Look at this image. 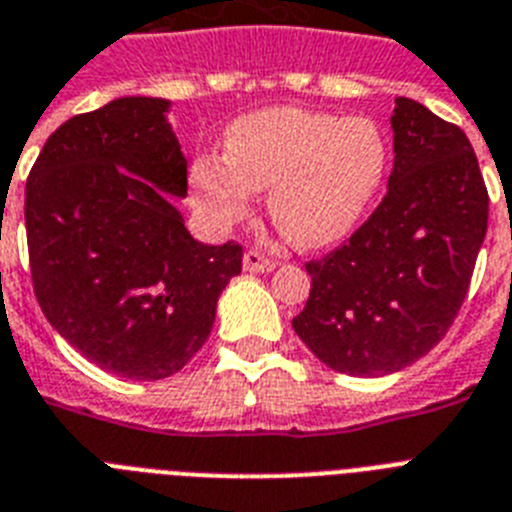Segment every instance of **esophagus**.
Listing matches in <instances>:
<instances>
[{"instance_id":"esophagus-1","label":"esophagus","mask_w":512,"mask_h":512,"mask_svg":"<svg viewBox=\"0 0 512 512\" xmlns=\"http://www.w3.org/2000/svg\"><path fill=\"white\" fill-rule=\"evenodd\" d=\"M273 268H276V260L265 255L260 247H249L244 252V270H249V273H268Z\"/></svg>"}]
</instances>
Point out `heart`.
<instances>
[{
  "label": "heart",
  "instance_id": "b5f03b06",
  "mask_svg": "<svg viewBox=\"0 0 512 512\" xmlns=\"http://www.w3.org/2000/svg\"><path fill=\"white\" fill-rule=\"evenodd\" d=\"M392 149L371 118L302 107L249 112L226 131L223 160L199 157L191 184L218 220L242 218L252 191L268 189V213L297 247L342 242L360 226L389 173Z\"/></svg>",
  "mask_w": 512,
  "mask_h": 512
}]
</instances>
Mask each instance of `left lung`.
<instances>
[{
	"label": "left lung",
	"instance_id": "obj_1",
	"mask_svg": "<svg viewBox=\"0 0 512 512\" xmlns=\"http://www.w3.org/2000/svg\"><path fill=\"white\" fill-rule=\"evenodd\" d=\"M389 189L355 234L305 263L310 297L292 321L321 363L384 376L442 342L484 244L489 194L463 128L397 97Z\"/></svg>",
	"mask_w": 512,
	"mask_h": 512
}]
</instances>
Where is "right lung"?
I'll return each instance as SVG.
<instances>
[{
  "instance_id": "1",
  "label": "right lung",
  "mask_w": 512,
  "mask_h": 512,
  "mask_svg": "<svg viewBox=\"0 0 512 512\" xmlns=\"http://www.w3.org/2000/svg\"><path fill=\"white\" fill-rule=\"evenodd\" d=\"M165 99L123 97L65 120L26 181L33 294L62 339L102 371L157 381L213 331L242 244H202L170 197L186 160Z\"/></svg>"
}]
</instances>
